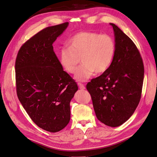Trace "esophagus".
Segmentation results:
<instances>
[{
    "label": "esophagus",
    "instance_id": "esophagus-1",
    "mask_svg": "<svg viewBox=\"0 0 157 157\" xmlns=\"http://www.w3.org/2000/svg\"><path fill=\"white\" fill-rule=\"evenodd\" d=\"M78 85V86H79V88L80 89H82V90H84V89H85V85H84V84L79 83Z\"/></svg>",
    "mask_w": 157,
    "mask_h": 157
}]
</instances>
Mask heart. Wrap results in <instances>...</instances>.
<instances>
[{"instance_id":"heart-1","label":"heart","mask_w":157,"mask_h":157,"mask_svg":"<svg viewBox=\"0 0 157 157\" xmlns=\"http://www.w3.org/2000/svg\"><path fill=\"white\" fill-rule=\"evenodd\" d=\"M68 45L60 49V64L67 72L74 74L82 59L83 66L74 77L78 82H85L95 72L101 74L107 71L116 51L112 36L93 32L77 33L69 40Z\"/></svg>"}]
</instances>
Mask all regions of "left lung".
<instances>
[{"instance_id":"1","label":"left lung","mask_w":157,"mask_h":157,"mask_svg":"<svg viewBox=\"0 0 157 157\" xmlns=\"http://www.w3.org/2000/svg\"><path fill=\"white\" fill-rule=\"evenodd\" d=\"M115 54L107 71L87 85L97 119L117 127L134 113L140 102L144 76L142 59L136 45L113 23Z\"/></svg>"}]
</instances>
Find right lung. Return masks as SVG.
<instances>
[{
    "label": "right lung",
    "mask_w": 157,
    "mask_h": 157,
    "mask_svg": "<svg viewBox=\"0 0 157 157\" xmlns=\"http://www.w3.org/2000/svg\"><path fill=\"white\" fill-rule=\"evenodd\" d=\"M64 23L43 29L20 48L16 61L18 98L33 122L57 132L70 119V101L77 83L63 70L53 44L68 26Z\"/></svg>",
    "instance_id": "1"
}]
</instances>
